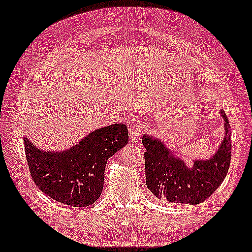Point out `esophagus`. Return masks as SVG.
I'll return each instance as SVG.
<instances>
[{"mask_svg": "<svg viewBox=\"0 0 252 252\" xmlns=\"http://www.w3.org/2000/svg\"><path fill=\"white\" fill-rule=\"evenodd\" d=\"M141 129H142V124H141L139 120H132L129 122V124H128V131H129V137L132 142L138 143Z\"/></svg>", "mask_w": 252, "mask_h": 252, "instance_id": "esophagus-1", "label": "esophagus"}]
</instances>
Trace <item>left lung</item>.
Instances as JSON below:
<instances>
[{"label": "left lung", "instance_id": "obj_1", "mask_svg": "<svg viewBox=\"0 0 252 252\" xmlns=\"http://www.w3.org/2000/svg\"><path fill=\"white\" fill-rule=\"evenodd\" d=\"M220 114L224 121L225 133L219 150L207 160L195 159L191 168L175 157L160 140L147 134L142 137L146 150V186L157 199L194 205L210 198L221 185L231 162V127L222 110Z\"/></svg>", "mask_w": 252, "mask_h": 252}]
</instances>
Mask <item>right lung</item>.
Returning a JSON list of instances; mask_svg holds the SVG:
<instances>
[{
	"instance_id": "add662e5",
	"label": "right lung",
	"mask_w": 252,
	"mask_h": 252,
	"mask_svg": "<svg viewBox=\"0 0 252 252\" xmlns=\"http://www.w3.org/2000/svg\"><path fill=\"white\" fill-rule=\"evenodd\" d=\"M30 173L42 192L73 207L93 204L100 197L108 159L128 142L125 124H112L89 133L71 149L41 151L24 137Z\"/></svg>"
}]
</instances>
